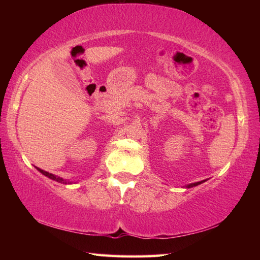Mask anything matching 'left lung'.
Segmentation results:
<instances>
[{
    "label": "left lung",
    "instance_id": "1",
    "mask_svg": "<svg viewBox=\"0 0 260 260\" xmlns=\"http://www.w3.org/2000/svg\"><path fill=\"white\" fill-rule=\"evenodd\" d=\"M200 183H202V181L201 182H195V183H191V184H189V186H187L188 188L189 187H195V186H197V184H200Z\"/></svg>",
    "mask_w": 260,
    "mask_h": 260
}]
</instances>
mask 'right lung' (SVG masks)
Returning a JSON list of instances; mask_svg holds the SVG:
<instances>
[{"mask_svg":"<svg viewBox=\"0 0 260 260\" xmlns=\"http://www.w3.org/2000/svg\"><path fill=\"white\" fill-rule=\"evenodd\" d=\"M38 170L40 171V172H41L43 175H46V177L50 178V179H52V180H55V181H57V182H60V183H69V182L67 181V180H64V179H61V178L56 177V175L51 174V173H48V172H46V171H43V170H41V169H39V167H38ZM70 183H71V182H70Z\"/></svg>","mask_w":260,"mask_h":260,"instance_id":"right-lung-1","label":"right lung"}]
</instances>
